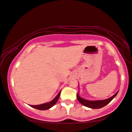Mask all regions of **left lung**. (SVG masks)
Returning <instances> with one entry per match:
<instances>
[{"instance_id":"8db88e82","label":"left lung","mask_w":132,"mask_h":132,"mask_svg":"<svg viewBox=\"0 0 132 132\" xmlns=\"http://www.w3.org/2000/svg\"><path fill=\"white\" fill-rule=\"evenodd\" d=\"M118 91L113 96H112L110 98L106 99V100H94V101H90L88 100H85L79 96V93L77 94V98L79 102L83 105L86 106V107L91 108V109H100L104 106L107 105V104L111 102L113 98L116 97V95L118 94Z\"/></svg>"}]
</instances>
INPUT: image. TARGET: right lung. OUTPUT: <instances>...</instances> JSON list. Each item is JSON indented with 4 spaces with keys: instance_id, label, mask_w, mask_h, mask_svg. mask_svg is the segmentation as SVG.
<instances>
[{
    "instance_id": "obj_1",
    "label": "right lung",
    "mask_w": 132,
    "mask_h": 132,
    "mask_svg": "<svg viewBox=\"0 0 132 132\" xmlns=\"http://www.w3.org/2000/svg\"><path fill=\"white\" fill-rule=\"evenodd\" d=\"M61 92V91H60V92L58 93V94L56 95V97L53 100H52L51 102L46 103H43L41 104H39V105H30V106L35 108V109L42 110V111L50 109V108H51L52 106H53L57 103V100H58V99L59 98V96H60Z\"/></svg>"
}]
</instances>
